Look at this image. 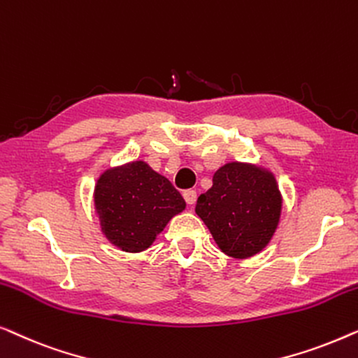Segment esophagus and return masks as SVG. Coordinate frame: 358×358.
Returning a JSON list of instances; mask_svg holds the SVG:
<instances>
[{
	"label": "esophagus",
	"mask_w": 358,
	"mask_h": 358,
	"mask_svg": "<svg viewBox=\"0 0 358 358\" xmlns=\"http://www.w3.org/2000/svg\"><path fill=\"white\" fill-rule=\"evenodd\" d=\"M183 198L189 206H193L196 203V198H198V194H196V189H186L183 193Z\"/></svg>",
	"instance_id": "1"
}]
</instances>
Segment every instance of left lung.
I'll use <instances>...</instances> for the list:
<instances>
[{"label": "left lung", "instance_id": "1", "mask_svg": "<svg viewBox=\"0 0 358 358\" xmlns=\"http://www.w3.org/2000/svg\"><path fill=\"white\" fill-rule=\"evenodd\" d=\"M194 210L222 253L246 259L273 240L280 220L282 193L269 169L229 162L214 173L213 186L199 196Z\"/></svg>", "mask_w": 358, "mask_h": 358}]
</instances>
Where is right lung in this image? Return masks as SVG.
I'll use <instances>...</instances> for the list:
<instances>
[{
  "label": "right lung",
  "mask_w": 358,
  "mask_h": 358,
  "mask_svg": "<svg viewBox=\"0 0 358 358\" xmlns=\"http://www.w3.org/2000/svg\"><path fill=\"white\" fill-rule=\"evenodd\" d=\"M94 208L110 243L127 253H141L183 213L186 203L169 178L144 160H133L99 175Z\"/></svg>",
  "instance_id": "add662e5"
}]
</instances>
